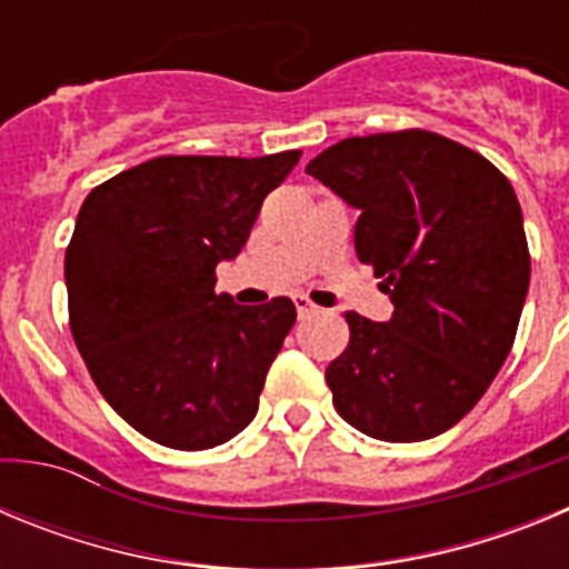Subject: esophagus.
I'll return each mask as SVG.
<instances>
[{"instance_id": "obj_1", "label": "esophagus", "mask_w": 569, "mask_h": 569, "mask_svg": "<svg viewBox=\"0 0 569 569\" xmlns=\"http://www.w3.org/2000/svg\"><path fill=\"white\" fill-rule=\"evenodd\" d=\"M293 305H296V313H299V319H308V316H313L316 310H319L313 301L308 299V296H293Z\"/></svg>"}]
</instances>
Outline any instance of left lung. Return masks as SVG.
<instances>
[{
    "label": "left lung",
    "instance_id": "left-lung-1",
    "mask_svg": "<svg viewBox=\"0 0 569 569\" xmlns=\"http://www.w3.org/2000/svg\"><path fill=\"white\" fill-rule=\"evenodd\" d=\"M359 210L356 256L390 321L347 313L333 405L370 439L425 441L470 413L510 356L530 288L525 219L499 168L430 130L353 136L308 168Z\"/></svg>",
    "mask_w": 569,
    "mask_h": 569
}]
</instances>
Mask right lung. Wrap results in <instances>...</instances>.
I'll return each instance as SVG.
<instances>
[{"label": "right lung", "mask_w": 569, "mask_h": 569, "mask_svg": "<svg viewBox=\"0 0 569 569\" xmlns=\"http://www.w3.org/2000/svg\"><path fill=\"white\" fill-rule=\"evenodd\" d=\"M299 156H159L82 202L64 253L70 330L104 401L156 445L208 450L259 410L296 308L216 296V264L241 253Z\"/></svg>", "instance_id": "right-lung-1"}]
</instances>
